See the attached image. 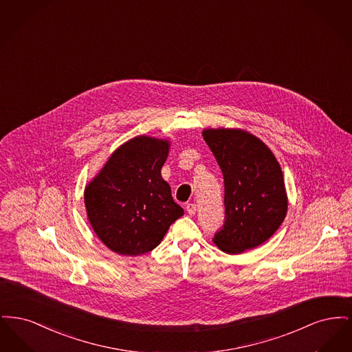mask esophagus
Segmentation results:
<instances>
[{
	"label": "esophagus",
	"mask_w": 352,
	"mask_h": 352,
	"mask_svg": "<svg viewBox=\"0 0 352 352\" xmlns=\"http://www.w3.org/2000/svg\"><path fill=\"white\" fill-rule=\"evenodd\" d=\"M186 210H187V212H188V215H195V212H197V204L195 203H188L187 206H186Z\"/></svg>",
	"instance_id": "34e87169"
}]
</instances>
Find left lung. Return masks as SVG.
<instances>
[{
  "mask_svg": "<svg viewBox=\"0 0 352 352\" xmlns=\"http://www.w3.org/2000/svg\"><path fill=\"white\" fill-rule=\"evenodd\" d=\"M203 138L224 178L226 217L214 243L237 254L267 241L287 210L283 171L268 146L239 129H206Z\"/></svg>",
  "mask_w": 352,
  "mask_h": 352,
  "instance_id": "obj_1",
  "label": "left lung"
}]
</instances>
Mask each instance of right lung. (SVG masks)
Segmentation results:
<instances>
[{
    "label": "right lung",
    "instance_id": "1",
    "mask_svg": "<svg viewBox=\"0 0 352 352\" xmlns=\"http://www.w3.org/2000/svg\"><path fill=\"white\" fill-rule=\"evenodd\" d=\"M168 142L140 135L121 145L85 187L84 203L94 231L118 254L153 251L184 215L161 177Z\"/></svg>",
    "mask_w": 352,
    "mask_h": 352
}]
</instances>
